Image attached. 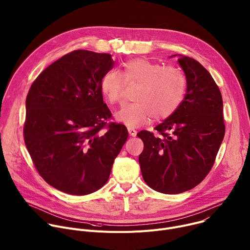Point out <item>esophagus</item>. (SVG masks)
<instances>
[{"label":"esophagus","instance_id":"esophagus-1","mask_svg":"<svg viewBox=\"0 0 250 250\" xmlns=\"http://www.w3.org/2000/svg\"><path fill=\"white\" fill-rule=\"evenodd\" d=\"M128 133H129V135L132 136V137H135V136L137 135V131H136L135 129L131 128V127H128Z\"/></svg>","mask_w":250,"mask_h":250}]
</instances>
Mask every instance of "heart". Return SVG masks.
Segmentation results:
<instances>
[{
    "mask_svg": "<svg viewBox=\"0 0 250 250\" xmlns=\"http://www.w3.org/2000/svg\"><path fill=\"white\" fill-rule=\"evenodd\" d=\"M126 85H137L132 104L123 106L115 117L129 127H137L154 120L170 117L182 103L187 81L175 66H164L148 59H133L122 65V75L107 71L100 80V90L110 104L122 101Z\"/></svg>",
    "mask_w": 250,
    "mask_h": 250,
    "instance_id": "b5f03b06",
    "label": "heart"
}]
</instances>
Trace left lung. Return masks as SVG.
Wrapping results in <instances>:
<instances>
[{
    "instance_id": "obj_1",
    "label": "left lung",
    "mask_w": 250,
    "mask_h": 250,
    "mask_svg": "<svg viewBox=\"0 0 250 250\" xmlns=\"http://www.w3.org/2000/svg\"><path fill=\"white\" fill-rule=\"evenodd\" d=\"M187 93L175 112L155 127L161 136L142 130L139 164L145 183L162 193H180L198 186L209 173L226 125L220 90L196 60L180 55Z\"/></svg>"
}]
</instances>
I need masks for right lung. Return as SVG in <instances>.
I'll return each instance as SVG.
<instances>
[{
	"instance_id": "right-lung-1",
	"label": "right lung",
	"mask_w": 250,
	"mask_h": 250,
	"mask_svg": "<svg viewBox=\"0 0 250 250\" xmlns=\"http://www.w3.org/2000/svg\"><path fill=\"white\" fill-rule=\"evenodd\" d=\"M113 65L109 53L73 50L47 66L27 93L26 149L41 177L69 195L102 188L127 140V128L109 122L100 90Z\"/></svg>"
}]
</instances>
